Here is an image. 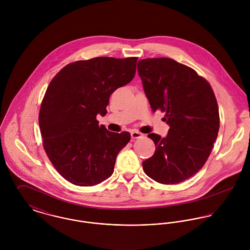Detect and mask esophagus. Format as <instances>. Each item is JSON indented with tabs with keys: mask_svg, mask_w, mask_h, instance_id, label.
Segmentation results:
<instances>
[{
	"mask_svg": "<svg viewBox=\"0 0 250 250\" xmlns=\"http://www.w3.org/2000/svg\"><path fill=\"white\" fill-rule=\"evenodd\" d=\"M131 137H132V139H141V138H143V135L138 131H133L131 133Z\"/></svg>",
	"mask_w": 250,
	"mask_h": 250,
	"instance_id": "obj_1",
	"label": "esophagus"
}]
</instances>
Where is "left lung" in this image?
Here are the masks:
<instances>
[{"label": "left lung", "mask_w": 250, "mask_h": 250, "mask_svg": "<svg viewBox=\"0 0 250 250\" xmlns=\"http://www.w3.org/2000/svg\"><path fill=\"white\" fill-rule=\"evenodd\" d=\"M138 71L153 111H165L169 125L166 138L147 136L156 150L143 162V170L161 184L184 182L203 167L217 138L219 113L214 91L203 77L172 59L142 60Z\"/></svg>", "instance_id": "obj_1"}]
</instances>
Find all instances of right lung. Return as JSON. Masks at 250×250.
Returning a JSON list of instances; mask_svg holds the SVG:
<instances>
[{
	"label": "right lung",
	"instance_id": "obj_1",
	"mask_svg": "<svg viewBox=\"0 0 250 250\" xmlns=\"http://www.w3.org/2000/svg\"><path fill=\"white\" fill-rule=\"evenodd\" d=\"M138 58L99 57L67 64L49 83L39 111L44 150L58 172L76 186L90 187L111 176L128 132L99 126L110 94L135 77Z\"/></svg>",
	"mask_w": 250,
	"mask_h": 250
}]
</instances>
